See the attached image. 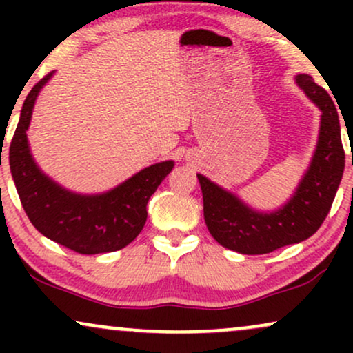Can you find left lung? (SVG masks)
<instances>
[{"label": "left lung", "instance_id": "8db88e82", "mask_svg": "<svg viewBox=\"0 0 353 353\" xmlns=\"http://www.w3.org/2000/svg\"><path fill=\"white\" fill-rule=\"evenodd\" d=\"M295 81L322 116L312 163L285 205L274 212H257L229 190L197 174L205 224L210 236L225 249L259 255L299 244L317 232L335 199L345 168L337 108L312 76L299 74Z\"/></svg>", "mask_w": 353, "mask_h": 353}]
</instances>
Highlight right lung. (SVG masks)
<instances>
[{"mask_svg":"<svg viewBox=\"0 0 353 353\" xmlns=\"http://www.w3.org/2000/svg\"><path fill=\"white\" fill-rule=\"evenodd\" d=\"M52 76L39 81L24 99L10 145V168L24 212L43 236L79 254L114 252L131 244L148 219L149 197L172 171V161L143 169L109 192L83 196L61 188L41 172L30 152L26 131L39 91Z\"/></svg>","mask_w":353,"mask_h":353,"instance_id":"right-lung-1","label":"right lung"}]
</instances>
